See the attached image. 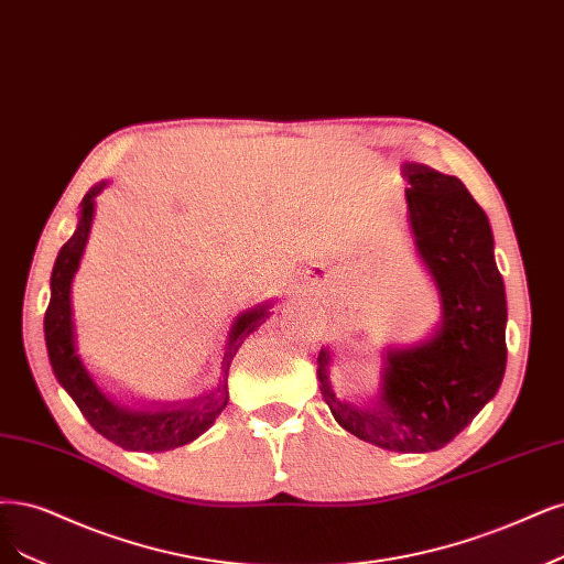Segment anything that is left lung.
Instances as JSON below:
<instances>
[{
    "label": "left lung",
    "instance_id": "left-lung-1",
    "mask_svg": "<svg viewBox=\"0 0 564 564\" xmlns=\"http://www.w3.org/2000/svg\"><path fill=\"white\" fill-rule=\"evenodd\" d=\"M403 177L417 254L443 305L438 334L387 355L380 411L343 403L319 355L322 397L357 438L394 453H432L451 443L488 403L507 368V294L492 230L471 193L451 174L405 163Z\"/></svg>",
    "mask_w": 564,
    "mask_h": 564
}]
</instances>
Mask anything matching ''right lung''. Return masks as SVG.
Returning <instances> with one entry per match:
<instances>
[{"label": "right lung", "instance_id": "obj_1", "mask_svg": "<svg viewBox=\"0 0 564 564\" xmlns=\"http://www.w3.org/2000/svg\"><path fill=\"white\" fill-rule=\"evenodd\" d=\"M105 184L95 186L86 193L82 203V217L76 226L74 236L57 251V259L51 273V301L44 317V334L48 359L53 366V373L61 382L67 394L79 405V411L88 420V424L97 434H102L111 443L121 445L128 451H142V453H163L170 448H177L193 438H198L207 426L215 422V417L224 411L228 403V368L232 357H236L242 340L254 334L257 328L265 322L268 310L257 307L251 313H245L236 326H232L228 347L224 355V380L219 382L217 392L207 394L198 403L193 401L186 408H163L156 413H138L126 411V408L111 403L95 382L88 378L86 368L82 366L79 357L74 352V324H72V303H69V289L72 278L79 268L84 247L93 224V209L95 196L102 191Z\"/></svg>", "mask_w": 564, "mask_h": 564}]
</instances>
